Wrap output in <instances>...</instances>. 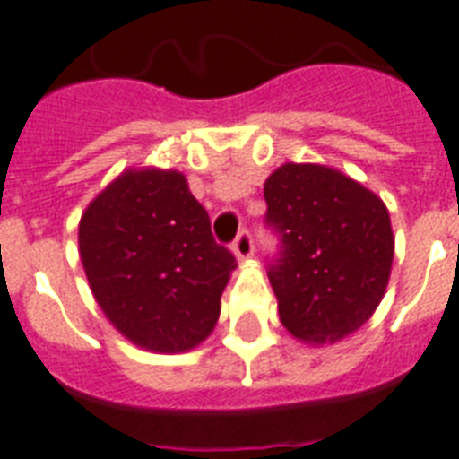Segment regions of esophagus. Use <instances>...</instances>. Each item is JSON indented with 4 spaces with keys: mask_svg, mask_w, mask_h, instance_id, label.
<instances>
[{
    "mask_svg": "<svg viewBox=\"0 0 459 459\" xmlns=\"http://www.w3.org/2000/svg\"><path fill=\"white\" fill-rule=\"evenodd\" d=\"M233 252H236L238 259H249L255 255V240H252V233L247 229H242L233 240Z\"/></svg>",
    "mask_w": 459,
    "mask_h": 459,
    "instance_id": "34e87169",
    "label": "esophagus"
}]
</instances>
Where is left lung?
Listing matches in <instances>:
<instances>
[{
    "label": "left lung",
    "instance_id": "left-lung-1",
    "mask_svg": "<svg viewBox=\"0 0 459 459\" xmlns=\"http://www.w3.org/2000/svg\"><path fill=\"white\" fill-rule=\"evenodd\" d=\"M278 236L268 281L281 323L327 344L359 330L385 297L394 259L389 212L375 193L323 165H282L264 184Z\"/></svg>",
    "mask_w": 459,
    "mask_h": 459
}]
</instances>
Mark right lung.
<instances>
[{"label":"right lung","mask_w":459,"mask_h":459,"mask_svg":"<svg viewBox=\"0 0 459 459\" xmlns=\"http://www.w3.org/2000/svg\"><path fill=\"white\" fill-rule=\"evenodd\" d=\"M80 256L108 320L160 353L193 349L212 333L236 268L184 174L162 169L125 171L89 204Z\"/></svg>","instance_id":"add662e5"}]
</instances>
